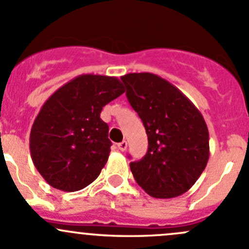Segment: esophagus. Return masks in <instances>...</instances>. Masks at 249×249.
I'll use <instances>...</instances> for the list:
<instances>
[{"instance_id": "obj_1", "label": "esophagus", "mask_w": 249, "mask_h": 249, "mask_svg": "<svg viewBox=\"0 0 249 249\" xmlns=\"http://www.w3.org/2000/svg\"><path fill=\"white\" fill-rule=\"evenodd\" d=\"M127 146H128V143H127V142H124V140L122 142L117 143V147H119V150L122 151V152L127 150Z\"/></svg>"}]
</instances>
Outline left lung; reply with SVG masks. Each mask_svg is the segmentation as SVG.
<instances>
[{
    "label": "left lung",
    "instance_id": "8db88e82",
    "mask_svg": "<svg viewBox=\"0 0 249 249\" xmlns=\"http://www.w3.org/2000/svg\"><path fill=\"white\" fill-rule=\"evenodd\" d=\"M121 80L148 139L146 155L129 164L135 181L157 199L186 193L200 178L210 157L209 129L201 112L160 75L129 73Z\"/></svg>",
    "mask_w": 249,
    "mask_h": 249
}]
</instances>
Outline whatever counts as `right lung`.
Returning a JSON list of instances; mask_svg holds the SVG:
<instances>
[{"label": "right lung", "instance_id": "right-lung-1", "mask_svg": "<svg viewBox=\"0 0 249 249\" xmlns=\"http://www.w3.org/2000/svg\"><path fill=\"white\" fill-rule=\"evenodd\" d=\"M124 92L115 76L83 74L56 89L43 104L31 128L30 152L36 169L51 187L76 192L98 178L111 146L102 109Z\"/></svg>", "mask_w": 249, "mask_h": 249}]
</instances>
